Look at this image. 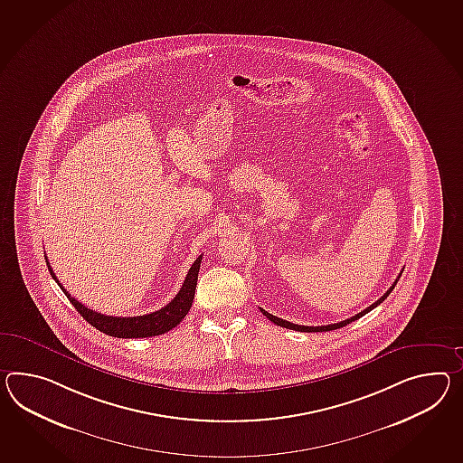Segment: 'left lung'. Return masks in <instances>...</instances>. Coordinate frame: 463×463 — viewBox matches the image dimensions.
Here are the masks:
<instances>
[{
    "mask_svg": "<svg viewBox=\"0 0 463 463\" xmlns=\"http://www.w3.org/2000/svg\"><path fill=\"white\" fill-rule=\"evenodd\" d=\"M400 276H402V272H400ZM400 276L396 278V281L393 282V286L386 291V293L376 301V303H373L372 306H368L366 309H363L361 313L358 315L353 316V317H348V319H345V321H339V323H335V325H327V326H301V325H294V323H289V321H284L281 317H278V316H272L271 313H268V311H264V309H260V313L266 316L269 321H272L274 325H278V326L288 327V329H294V331H305V333H317V331H331V329H338V327L346 326V325H350L351 321H356V319H360L361 316L366 315V313H370L372 309H374L376 306L380 305V303H383L384 299L388 298V294L393 291V288H395L396 282L400 279Z\"/></svg>",
    "mask_w": 463,
    "mask_h": 463,
    "instance_id": "8db88e82",
    "label": "left lung"
}]
</instances>
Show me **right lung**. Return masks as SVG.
Here are the masks:
<instances>
[{"label": "right lung", "mask_w": 463, "mask_h": 463, "mask_svg": "<svg viewBox=\"0 0 463 463\" xmlns=\"http://www.w3.org/2000/svg\"><path fill=\"white\" fill-rule=\"evenodd\" d=\"M201 262H203V256H199L197 260H194L191 269L185 276V281L182 284L181 291L175 294V298L170 301L169 305L164 306L162 309H158L156 313H150V315L125 316V317L102 315V313H97L90 307L81 305L75 298H71L67 289L61 286V282L58 281L48 260H46V266H48V271L52 274V278L57 281L61 291L70 299V303L75 306V309L83 316L85 321L90 323L91 326L97 327L99 331H102L113 338H150V336L164 335L172 327L177 326L189 313L192 301H194V294H195Z\"/></svg>", "instance_id": "right-lung-1"}]
</instances>
